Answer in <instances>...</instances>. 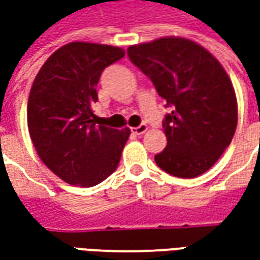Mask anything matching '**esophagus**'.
<instances>
[{
	"mask_svg": "<svg viewBox=\"0 0 260 260\" xmlns=\"http://www.w3.org/2000/svg\"><path fill=\"white\" fill-rule=\"evenodd\" d=\"M132 132H133L135 135H143V133L147 132V125L146 124L137 125V127H135V128H132Z\"/></svg>",
	"mask_w": 260,
	"mask_h": 260,
	"instance_id": "34e87169",
	"label": "esophagus"
}]
</instances>
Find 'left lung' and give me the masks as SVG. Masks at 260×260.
<instances>
[{"label":"left lung","instance_id":"1","mask_svg":"<svg viewBox=\"0 0 260 260\" xmlns=\"http://www.w3.org/2000/svg\"><path fill=\"white\" fill-rule=\"evenodd\" d=\"M127 55L172 110L162 124L168 145L155 156L156 165L178 178L207 172L229 147L237 125L235 88L224 68L184 37L130 46Z\"/></svg>","mask_w":260,"mask_h":260}]
</instances>
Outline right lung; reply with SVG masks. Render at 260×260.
<instances>
[{"label": "right lung", "instance_id": "obj_1", "mask_svg": "<svg viewBox=\"0 0 260 260\" xmlns=\"http://www.w3.org/2000/svg\"><path fill=\"white\" fill-rule=\"evenodd\" d=\"M123 56L120 47L74 42L57 49L36 76L28 133L42 162L68 184L94 186L118 166L130 130L98 124L92 105L103 71Z\"/></svg>", "mask_w": 260, "mask_h": 260}]
</instances>
